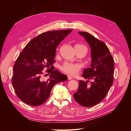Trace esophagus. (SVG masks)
I'll use <instances>...</instances> for the list:
<instances>
[{"instance_id": "1", "label": "esophagus", "mask_w": 131, "mask_h": 131, "mask_svg": "<svg viewBox=\"0 0 131 131\" xmlns=\"http://www.w3.org/2000/svg\"><path fill=\"white\" fill-rule=\"evenodd\" d=\"M68 79L69 80H72L73 79V78L71 77V76H69V75H68Z\"/></svg>"}]
</instances>
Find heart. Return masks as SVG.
I'll use <instances>...</instances> for the list:
<instances>
[{
	"label": "heart",
	"instance_id": "b5f03b06",
	"mask_svg": "<svg viewBox=\"0 0 131 131\" xmlns=\"http://www.w3.org/2000/svg\"><path fill=\"white\" fill-rule=\"evenodd\" d=\"M75 46L86 47V46L82 45H76ZM80 69L81 67L80 65L69 62L64 63L61 67V69L63 72L68 75H72V76L77 75L79 73Z\"/></svg>",
	"mask_w": 131,
	"mask_h": 131
}]
</instances>
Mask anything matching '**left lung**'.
I'll use <instances>...</instances> for the list:
<instances>
[{"label": "left lung", "instance_id": "1", "mask_svg": "<svg viewBox=\"0 0 131 131\" xmlns=\"http://www.w3.org/2000/svg\"><path fill=\"white\" fill-rule=\"evenodd\" d=\"M78 33L90 45L92 59L90 67L83 71L82 77L93 81L89 85L87 81L79 80L78 91L73 96L81 106L90 107L101 102L108 93L113 82L114 62L104 42L88 32Z\"/></svg>", "mask_w": 131, "mask_h": 131}]
</instances>
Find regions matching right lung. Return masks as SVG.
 Wrapping results in <instances>:
<instances>
[{
	"instance_id": "1",
	"label": "right lung",
	"mask_w": 131,
	"mask_h": 131,
	"mask_svg": "<svg viewBox=\"0 0 131 131\" xmlns=\"http://www.w3.org/2000/svg\"><path fill=\"white\" fill-rule=\"evenodd\" d=\"M72 29L54 30L43 33L30 40L19 55L14 66L12 79L15 93L25 103L31 106L43 104L50 96L54 85L66 81V75L53 70L57 46ZM51 66L50 78L47 81L41 79L44 67Z\"/></svg>"
}]
</instances>
